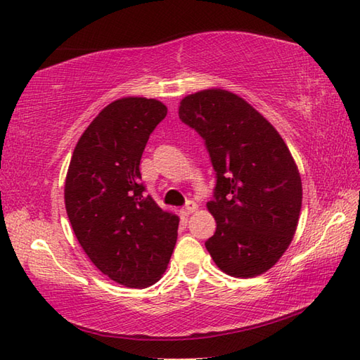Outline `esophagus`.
Masks as SVG:
<instances>
[{
  "label": "esophagus",
  "instance_id": "obj_1",
  "mask_svg": "<svg viewBox=\"0 0 360 360\" xmlns=\"http://www.w3.org/2000/svg\"><path fill=\"white\" fill-rule=\"evenodd\" d=\"M198 210V204L195 202V201H188L187 204H186V207H182V210H181V213L184 217H188V215H192L193 212H196Z\"/></svg>",
  "mask_w": 360,
  "mask_h": 360
}]
</instances>
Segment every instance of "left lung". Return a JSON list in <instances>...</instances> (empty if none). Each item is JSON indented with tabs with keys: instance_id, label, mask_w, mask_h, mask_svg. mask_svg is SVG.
I'll return each instance as SVG.
<instances>
[{
	"instance_id": "1",
	"label": "left lung",
	"mask_w": 360,
	"mask_h": 360,
	"mask_svg": "<svg viewBox=\"0 0 360 360\" xmlns=\"http://www.w3.org/2000/svg\"><path fill=\"white\" fill-rule=\"evenodd\" d=\"M179 119L200 134L217 172L207 209L217 221L205 241L213 262L232 277L269 271L289 248L302 209L295 160L271 122L231 91L188 94Z\"/></svg>"
}]
</instances>
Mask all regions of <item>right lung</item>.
I'll use <instances>...</instances> for the list:
<instances>
[{
  "label": "right lung",
  "mask_w": 360,
  "mask_h": 360,
  "mask_svg": "<svg viewBox=\"0 0 360 360\" xmlns=\"http://www.w3.org/2000/svg\"><path fill=\"white\" fill-rule=\"evenodd\" d=\"M167 106L147 97L106 105L75 145L65 205L80 246L98 271L127 288L162 277L179 218L162 210L141 182V158Z\"/></svg>",
  "instance_id": "1"
}]
</instances>
